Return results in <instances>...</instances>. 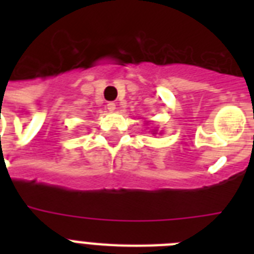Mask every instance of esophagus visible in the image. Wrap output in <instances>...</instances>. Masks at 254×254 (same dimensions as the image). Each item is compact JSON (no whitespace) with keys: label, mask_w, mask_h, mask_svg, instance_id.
Listing matches in <instances>:
<instances>
[{"label":"esophagus","mask_w":254,"mask_h":254,"mask_svg":"<svg viewBox=\"0 0 254 254\" xmlns=\"http://www.w3.org/2000/svg\"><path fill=\"white\" fill-rule=\"evenodd\" d=\"M107 109H108V111L113 112V111H115V109H116V104H115V103H112V101H111V103H108V104H107Z\"/></svg>","instance_id":"34e87169"}]
</instances>
